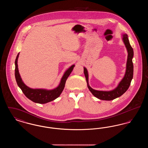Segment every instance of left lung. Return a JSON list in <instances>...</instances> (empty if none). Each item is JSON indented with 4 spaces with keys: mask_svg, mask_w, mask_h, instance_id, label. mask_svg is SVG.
Instances as JSON below:
<instances>
[{
    "mask_svg": "<svg viewBox=\"0 0 148 148\" xmlns=\"http://www.w3.org/2000/svg\"><path fill=\"white\" fill-rule=\"evenodd\" d=\"M123 40L127 48L128 56L127 59V69L124 77L120 82L117 88L114 90L109 92L98 91L92 89L88 84V74L85 68H84V73L86 78L88 87L92 95L97 98L103 100H112L114 99L118 98L121 96L128 89L132 80L133 77V63L132 59L134 56V51L133 48L131 47L127 34H124Z\"/></svg>",
    "mask_w": 148,
    "mask_h": 148,
    "instance_id": "obj_1",
    "label": "left lung"
}]
</instances>
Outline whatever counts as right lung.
<instances>
[{
	"label": "right lung",
	"mask_w": 148,
	"mask_h": 148,
	"mask_svg": "<svg viewBox=\"0 0 148 148\" xmlns=\"http://www.w3.org/2000/svg\"><path fill=\"white\" fill-rule=\"evenodd\" d=\"M19 56V54L17 55L16 58L15 64V79L17 83V84L21 89L23 92L24 95L33 101L34 103H37L39 104H45L47 103L50 102L51 101L54 100V99L58 98L61 93L63 92L66 80L68 77L71 74V71H73L74 65H73L71 67L65 71L63 77L62 78L61 82L59 85L53 90H47L45 89H31L28 87L27 85L24 84L21 80V77L20 76L18 68V58Z\"/></svg>",
	"instance_id": "right-lung-1"
}]
</instances>
